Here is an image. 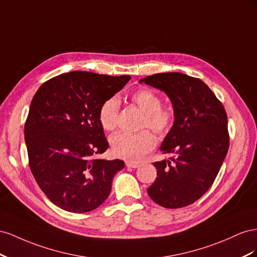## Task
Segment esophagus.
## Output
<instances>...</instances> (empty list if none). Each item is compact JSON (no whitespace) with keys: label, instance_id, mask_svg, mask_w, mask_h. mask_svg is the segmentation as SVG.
I'll return each mask as SVG.
<instances>
[{"label":"esophagus","instance_id":"34e87169","mask_svg":"<svg viewBox=\"0 0 257 257\" xmlns=\"http://www.w3.org/2000/svg\"><path fill=\"white\" fill-rule=\"evenodd\" d=\"M126 166L128 167V168H138V167H140V164L139 163H136V161H126Z\"/></svg>","mask_w":257,"mask_h":257}]
</instances>
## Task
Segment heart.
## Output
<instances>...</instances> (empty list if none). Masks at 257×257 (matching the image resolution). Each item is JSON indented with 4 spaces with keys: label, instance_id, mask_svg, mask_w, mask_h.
<instances>
[{
    "label": "heart",
    "instance_id": "b5f03b06",
    "mask_svg": "<svg viewBox=\"0 0 257 257\" xmlns=\"http://www.w3.org/2000/svg\"><path fill=\"white\" fill-rule=\"evenodd\" d=\"M133 103L144 113L142 128H150L157 136L164 137L169 133L174 122V109L171 105L161 104L157 92L149 88H140L130 94ZM119 101L109 98L101 105L99 120L106 131H114L118 124ZM156 145V138L150 130L136 135L117 134L111 139L112 152L116 157L127 160H139Z\"/></svg>",
    "mask_w": 257,
    "mask_h": 257
}]
</instances>
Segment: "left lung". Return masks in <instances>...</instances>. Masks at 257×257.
<instances>
[{
  "label": "left lung",
  "mask_w": 257,
  "mask_h": 257,
  "mask_svg": "<svg viewBox=\"0 0 257 257\" xmlns=\"http://www.w3.org/2000/svg\"><path fill=\"white\" fill-rule=\"evenodd\" d=\"M140 83L165 91L175 114L160 146L161 152L173 157L154 163L157 178L148 194L164 208L189 206L213 184L228 152L226 111L199 78L170 72L146 76Z\"/></svg>",
  "instance_id": "obj_1"
}]
</instances>
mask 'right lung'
<instances>
[{"instance_id":"1","label":"right lung","mask_w":257,"mask_h":257,"mask_svg":"<svg viewBox=\"0 0 257 257\" xmlns=\"http://www.w3.org/2000/svg\"><path fill=\"white\" fill-rule=\"evenodd\" d=\"M130 78L74 71L50 78L34 94L25 124L29 166L43 193L62 210L98 208L124 167L122 160L93 156L108 148L100 107Z\"/></svg>"}]
</instances>
